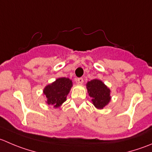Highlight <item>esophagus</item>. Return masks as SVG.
<instances>
[{"mask_svg": "<svg viewBox=\"0 0 152 152\" xmlns=\"http://www.w3.org/2000/svg\"><path fill=\"white\" fill-rule=\"evenodd\" d=\"M76 82L79 84H82L83 83V79H82V78H78V79H76Z\"/></svg>", "mask_w": 152, "mask_h": 152, "instance_id": "34e87169", "label": "esophagus"}]
</instances>
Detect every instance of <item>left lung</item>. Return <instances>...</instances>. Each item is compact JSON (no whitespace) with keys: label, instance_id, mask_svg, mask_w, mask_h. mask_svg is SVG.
Segmentation results:
<instances>
[{"label":"left lung","instance_id":"8db88e82","mask_svg":"<svg viewBox=\"0 0 152 152\" xmlns=\"http://www.w3.org/2000/svg\"><path fill=\"white\" fill-rule=\"evenodd\" d=\"M87 89L92 98L93 104L96 108L102 109L110 100V91L101 80L93 79L87 83Z\"/></svg>","mask_w":152,"mask_h":152}]
</instances>
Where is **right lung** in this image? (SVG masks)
<instances>
[{"label": "right lung", "instance_id": "1", "mask_svg": "<svg viewBox=\"0 0 152 152\" xmlns=\"http://www.w3.org/2000/svg\"><path fill=\"white\" fill-rule=\"evenodd\" d=\"M72 86V81L65 77L58 78L50 85H47L43 91L44 94L46 96V102L54 107H60L66 101Z\"/></svg>", "mask_w": 152, "mask_h": 152}]
</instances>
